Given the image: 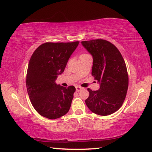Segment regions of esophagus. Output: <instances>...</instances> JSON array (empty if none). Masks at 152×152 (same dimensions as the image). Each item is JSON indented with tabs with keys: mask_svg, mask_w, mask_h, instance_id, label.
I'll list each match as a JSON object with an SVG mask.
<instances>
[{
	"mask_svg": "<svg viewBox=\"0 0 152 152\" xmlns=\"http://www.w3.org/2000/svg\"><path fill=\"white\" fill-rule=\"evenodd\" d=\"M82 88H83L81 87H76V91H77V92H79V91H81Z\"/></svg>",
	"mask_w": 152,
	"mask_h": 152,
	"instance_id": "34e87169",
	"label": "esophagus"
}]
</instances>
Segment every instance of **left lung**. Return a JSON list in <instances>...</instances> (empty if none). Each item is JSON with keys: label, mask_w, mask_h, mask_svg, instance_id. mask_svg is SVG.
Masks as SVG:
<instances>
[{"label": "left lung", "mask_w": 152, "mask_h": 152, "mask_svg": "<svg viewBox=\"0 0 152 152\" xmlns=\"http://www.w3.org/2000/svg\"><path fill=\"white\" fill-rule=\"evenodd\" d=\"M81 44L93 57L92 75L100 84L97 91L88 88L85 103L93 113L107 116L121 107L126 96L128 75L121 52L115 45L102 39L83 41Z\"/></svg>", "instance_id": "1"}]
</instances>
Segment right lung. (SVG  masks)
<instances>
[{"instance_id": "1", "label": "right lung", "mask_w": 152, "mask_h": 152, "mask_svg": "<svg viewBox=\"0 0 152 152\" xmlns=\"http://www.w3.org/2000/svg\"><path fill=\"white\" fill-rule=\"evenodd\" d=\"M79 43H45L31 57L27 71V91L31 104L42 116L59 118L69 110L75 87L57 85L56 80L64 71Z\"/></svg>"}]
</instances>
